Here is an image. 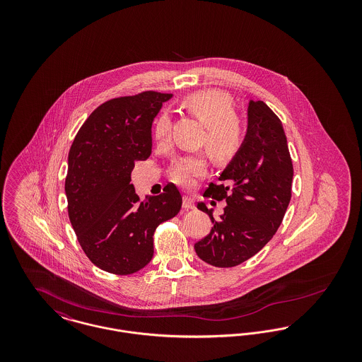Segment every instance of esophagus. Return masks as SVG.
<instances>
[{
    "instance_id": "34e87169",
    "label": "esophagus",
    "mask_w": 362,
    "mask_h": 362,
    "mask_svg": "<svg viewBox=\"0 0 362 362\" xmlns=\"http://www.w3.org/2000/svg\"><path fill=\"white\" fill-rule=\"evenodd\" d=\"M183 207L185 209H194L195 205H194V201L189 198V197H183Z\"/></svg>"
}]
</instances>
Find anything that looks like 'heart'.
<instances>
[{
  "mask_svg": "<svg viewBox=\"0 0 362 362\" xmlns=\"http://www.w3.org/2000/svg\"><path fill=\"white\" fill-rule=\"evenodd\" d=\"M183 107L205 124L204 142L211 155L225 160L236 153L240 146L243 130L240 122L233 115L232 99L226 93L214 89L194 92L183 100ZM170 130L171 119L168 114H161L156 121V139H165L170 136ZM206 170V158L204 156H186L173 163L171 177L175 183L189 187L195 179L202 177Z\"/></svg>",
  "mask_w": 362,
  "mask_h": 362,
  "instance_id": "b5f03b06",
  "label": "heart"
}]
</instances>
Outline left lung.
<instances>
[{
    "label": "left lung",
    "instance_id": "1",
    "mask_svg": "<svg viewBox=\"0 0 362 362\" xmlns=\"http://www.w3.org/2000/svg\"><path fill=\"white\" fill-rule=\"evenodd\" d=\"M205 197L226 202L220 220L204 202L198 209L213 228L195 243V252L216 267H233L259 252L282 223L292 197L293 165L285 130L276 114L262 100L247 107V132L240 148Z\"/></svg>",
    "mask_w": 362,
    "mask_h": 362
}]
</instances>
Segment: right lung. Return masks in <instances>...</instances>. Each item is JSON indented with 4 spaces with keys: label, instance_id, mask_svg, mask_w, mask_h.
Wrapping results in <instances>:
<instances>
[{
    "label": "right lung",
    "instance_id": "obj_1",
    "mask_svg": "<svg viewBox=\"0 0 362 362\" xmlns=\"http://www.w3.org/2000/svg\"><path fill=\"white\" fill-rule=\"evenodd\" d=\"M170 93L142 92L99 105L70 146L65 192L70 224L89 260L107 273L133 274L153 258V233L182 207L168 185L139 202L130 173L152 153V123Z\"/></svg>",
    "mask_w": 362,
    "mask_h": 362
}]
</instances>
